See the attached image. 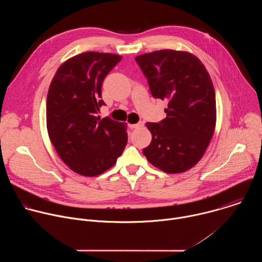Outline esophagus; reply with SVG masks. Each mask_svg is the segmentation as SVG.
Here are the masks:
<instances>
[{"label": "esophagus", "instance_id": "esophagus-1", "mask_svg": "<svg viewBox=\"0 0 262 262\" xmlns=\"http://www.w3.org/2000/svg\"><path fill=\"white\" fill-rule=\"evenodd\" d=\"M142 126H144L143 122H138V123H135V124H129V127H132V128H139V127H142Z\"/></svg>", "mask_w": 262, "mask_h": 262}]
</instances>
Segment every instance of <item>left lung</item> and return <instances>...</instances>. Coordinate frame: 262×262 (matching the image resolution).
Returning <instances> with one entry per match:
<instances>
[{
	"instance_id": "8db88e82",
	"label": "left lung",
	"mask_w": 262,
	"mask_h": 262,
	"mask_svg": "<svg viewBox=\"0 0 262 262\" xmlns=\"http://www.w3.org/2000/svg\"><path fill=\"white\" fill-rule=\"evenodd\" d=\"M155 98L168 100L167 117L147 122L152 135L143 149L148 162L166 173L193 168L213 136L215 94L202 62L188 52L161 50L135 58Z\"/></svg>"
}]
</instances>
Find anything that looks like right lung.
<instances>
[{
    "label": "right lung",
    "instance_id": "right-lung-1",
    "mask_svg": "<svg viewBox=\"0 0 262 262\" xmlns=\"http://www.w3.org/2000/svg\"><path fill=\"white\" fill-rule=\"evenodd\" d=\"M122 57L86 52L65 61L57 70L47 98V126L61 160L76 173L97 176L122 155L126 123L96 117L101 85Z\"/></svg>",
    "mask_w": 262,
    "mask_h": 262
}]
</instances>
